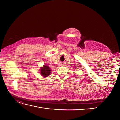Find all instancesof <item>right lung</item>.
Here are the masks:
<instances>
[{
  "instance_id": "add662e5",
  "label": "right lung",
  "mask_w": 120,
  "mask_h": 120,
  "mask_svg": "<svg viewBox=\"0 0 120 120\" xmlns=\"http://www.w3.org/2000/svg\"><path fill=\"white\" fill-rule=\"evenodd\" d=\"M50 68L47 66H43V68H41V75L44 77H47L50 75Z\"/></svg>"
}]
</instances>
